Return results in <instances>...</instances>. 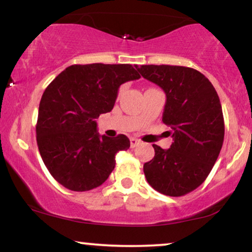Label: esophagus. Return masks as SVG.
<instances>
[{
  "label": "esophagus",
  "mask_w": 252,
  "mask_h": 252,
  "mask_svg": "<svg viewBox=\"0 0 252 252\" xmlns=\"http://www.w3.org/2000/svg\"><path fill=\"white\" fill-rule=\"evenodd\" d=\"M140 142H141V141H140L139 139H136V138H130V147H132V148H135V147L138 146Z\"/></svg>",
  "instance_id": "1"
}]
</instances>
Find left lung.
<instances>
[{
  "label": "left lung",
  "instance_id": "8db88e82",
  "mask_svg": "<svg viewBox=\"0 0 252 252\" xmlns=\"http://www.w3.org/2000/svg\"><path fill=\"white\" fill-rule=\"evenodd\" d=\"M141 76L158 84L166 100L162 122L171 127L169 149L153 145L154 158L143 171L153 189L170 197H181L200 186L220 154L224 122L213 84L193 68L143 64Z\"/></svg>",
  "mask_w": 252,
  "mask_h": 252
}]
</instances>
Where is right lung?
<instances>
[{
    "label": "right lung",
    "instance_id": "1",
    "mask_svg": "<svg viewBox=\"0 0 252 252\" xmlns=\"http://www.w3.org/2000/svg\"><path fill=\"white\" fill-rule=\"evenodd\" d=\"M139 78L132 64H73L44 91L37 143L48 171L62 186L89 191L109 178L116 154L130 143L124 134L99 135L96 119L113 109L123 83Z\"/></svg>",
    "mask_w": 252,
    "mask_h": 252
}]
</instances>
